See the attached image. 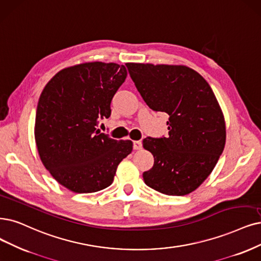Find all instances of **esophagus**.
Here are the masks:
<instances>
[{
    "label": "esophagus",
    "instance_id": "obj_1",
    "mask_svg": "<svg viewBox=\"0 0 261 261\" xmlns=\"http://www.w3.org/2000/svg\"><path fill=\"white\" fill-rule=\"evenodd\" d=\"M142 148V142L141 141H134L133 142V149L139 150Z\"/></svg>",
    "mask_w": 261,
    "mask_h": 261
}]
</instances>
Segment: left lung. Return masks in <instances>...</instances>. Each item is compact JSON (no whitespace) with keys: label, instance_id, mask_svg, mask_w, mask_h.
Instances as JSON below:
<instances>
[{"label":"left lung","instance_id":"8db88e82","mask_svg":"<svg viewBox=\"0 0 261 261\" xmlns=\"http://www.w3.org/2000/svg\"><path fill=\"white\" fill-rule=\"evenodd\" d=\"M149 109L169 115V136L146 138L155 162L143 173L145 184L168 196L197 189L223 153L226 125L216 96L198 72L185 65L127 63Z\"/></svg>","mask_w":261,"mask_h":261}]
</instances>
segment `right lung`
Segmentation results:
<instances>
[{
    "instance_id": "1",
    "label": "right lung",
    "mask_w": 261,
    "mask_h": 261,
    "mask_svg": "<svg viewBox=\"0 0 261 261\" xmlns=\"http://www.w3.org/2000/svg\"><path fill=\"white\" fill-rule=\"evenodd\" d=\"M127 77L117 63L89 62L58 72L38 100L35 142L45 168L71 191L109 187L131 141H116L96 129L111 116L114 94Z\"/></svg>"
}]
</instances>
